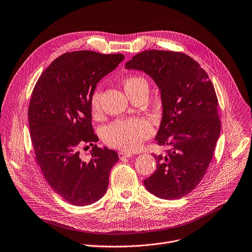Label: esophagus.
I'll list each match as a JSON object with an SVG mask.
<instances>
[{"label":"esophagus","mask_w":252,"mask_h":252,"mask_svg":"<svg viewBox=\"0 0 252 252\" xmlns=\"http://www.w3.org/2000/svg\"><path fill=\"white\" fill-rule=\"evenodd\" d=\"M132 156H133V153L129 152V151H121V152H119V157L121 159L127 158V157H132Z\"/></svg>","instance_id":"obj_1"}]
</instances>
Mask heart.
<instances>
[{
    "label": "heart",
    "instance_id": "heart-1",
    "mask_svg": "<svg viewBox=\"0 0 252 252\" xmlns=\"http://www.w3.org/2000/svg\"><path fill=\"white\" fill-rule=\"evenodd\" d=\"M123 86L126 95L132 99L141 91L148 90L145 78L138 75L127 76L123 80ZM90 109L93 117L101 115V91L95 90L91 96ZM152 133V126L148 121L141 118L119 120L107 126L102 137L112 147L124 150H135Z\"/></svg>",
    "mask_w": 252,
    "mask_h": 252
}]
</instances>
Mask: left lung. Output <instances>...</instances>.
<instances>
[{
	"label": "left lung",
	"instance_id": "1",
	"mask_svg": "<svg viewBox=\"0 0 252 252\" xmlns=\"http://www.w3.org/2000/svg\"><path fill=\"white\" fill-rule=\"evenodd\" d=\"M126 68L143 71L156 83L163 113L155 139L170 147L165 155H153L157 169L144 186L160 199H180L203 179L220 133L213 83L197 61L181 52L145 50Z\"/></svg>",
	"mask_w": 252,
	"mask_h": 252
}]
</instances>
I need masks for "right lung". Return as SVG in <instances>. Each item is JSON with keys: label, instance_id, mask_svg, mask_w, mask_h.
Here are the masks:
<instances>
[{"label": "right lung", "instance_id": "add662e5", "mask_svg": "<svg viewBox=\"0 0 252 252\" xmlns=\"http://www.w3.org/2000/svg\"><path fill=\"white\" fill-rule=\"evenodd\" d=\"M124 58L120 53L89 50L64 53L44 70L33 88L29 124L35 160L49 186L71 205L99 201L119 161L115 150L94 144L99 138L91 124L90 100L100 80ZM88 143L93 149L86 160L79 147Z\"/></svg>", "mask_w": 252, "mask_h": 252}]
</instances>
